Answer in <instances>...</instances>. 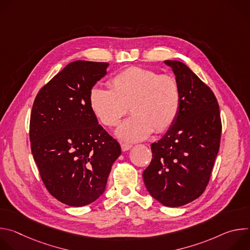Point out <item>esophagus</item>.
<instances>
[{
  "mask_svg": "<svg viewBox=\"0 0 250 250\" xmlns=\"http://www.w3.org/2000/svg\"><path fill=\"white\" fill-rule=\"evenodd\" d=\"M121 147H122L123 151H127V150H129L132 147V146L129 145V144H122Z\"/></svg>",
  "mask_w": 250,
  "mask_h": 250,
  "instance_id": "esophagus-1",
  "label": "esophagus"
}]
</instances>
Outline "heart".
Returning <instances> with one entry per match:
<instances>
[{
    "label": "heart",
    "mask_w": 250,
    "mask_h": 250,
    "mask_svg": "<svg viewBox=\"0 0 250 250\" xmlns=\"http://www.w3.org/2000/svg\"><path fill=\"white\" fill-rule=\"evenodd\" d=\"M111 83L112 88L93 87L89 103L93 113L106 126L117 125L129 104L132 115L116 131L121 139L144 140L154 129L162 132L175 122L180 109L181 91L174 77L132 66L118 72Z\"/></svg>",
    "instance_id": "b5f03b06"
}]
</instances>
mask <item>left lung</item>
Here are the masks:
<instances>
[{"mask_svg":"<svg viewBox=\"0 0 250 250\" xmlns=\"http://www.w3.org/2000/svg\"><path fill=\"white\" fill-rule=\"evenodd\" d=\"M180 86L179 113L163 137L151 144L142 173L149 194L166 207H181L205 191L220 149L222 122L212 91L184 63L165 60Z\"/></svg>","mask_w":250,"mask_h":250,"instance_id":"1","label":"left lung"}]
</instances>
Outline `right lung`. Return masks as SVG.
<instances>
[{
  "label": "right lung",
  "instance_id": "add662e5",
  "mask_svg": "<svg viewBox=\"0 0 250 250\" xmlns=\"http://www.w3.org/2000/svg\"><path fill=\"white\" fill-rule=\"evenodd\" d=\"M109 63H69L35 97L30 148L42 182L61 203L83 207L104 191L119 142L99 125L89 95Z\"/></svg>",
  "mask_w": 250,
  "mask_h": 250
}]
</instances>
